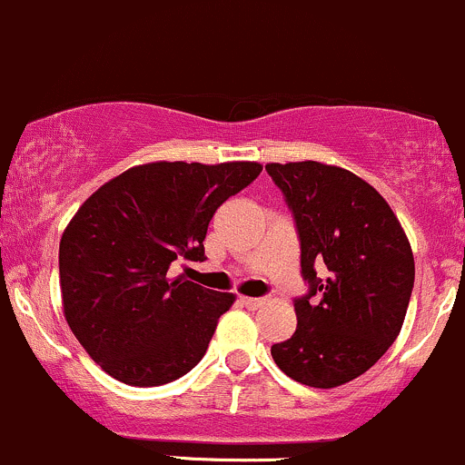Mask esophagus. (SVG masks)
Returning <instances> with one entry per match:
<instances>
[{
	"instance_id": "34e87169",
	"label": "esophagus",
	"mask_w": 465,
	"mask_h": 465,
	"mask_svg": "<svg viewBox=\"0 0 465 465\" xmlns=\"http://www.w3.org/2000/svg\"><path fill=\"white\" fill-rule=\"evenodd\" d=\"M239 302H242L243 306H246V309H260L262 304H264V300L262 298H239Z\"/></svg>"
}]
</instances>
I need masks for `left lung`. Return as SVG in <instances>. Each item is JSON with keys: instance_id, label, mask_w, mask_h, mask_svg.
Wrapping results in <instances>:
<instances>
[{"instance_id": "1", "label": "left lung", "mask_w": 465, "mask_h": 465, "mask_svg": "<svg viewBox=\"0 0 465 465\" xmlns=\"http://www.w3.org/2000/svg\"><path fill=\"white\" fill-rule=\"evenodd\" d=\"M300 239L306 293L298 329L271 347L275 365L309 387L365 374L403 327L414 257L387 201L367 181L315 161L268 163Z\"/></svg>"}]
</instances>
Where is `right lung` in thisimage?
Instances as JSON below:
<instances>
[{
	"label": "right lung",
	"mask_w": 465,
	"mask_h": 465,
	"mask_svg": "<svg viewBox=\"0 0 465 465\" xmlns=\"http://www.w3.org/2000/svg\"><path fill=\"white\" fill-rule=\"evenodd\" d=\"M260 163H147L104 183L60 239L64 318L116 381L154 387L203 358L232 295L170 280L174 260H203L219 205L260 176Z\"/></svg>",
	"instance_id": "right-lung-1"
}]
</instances>
